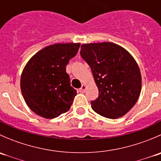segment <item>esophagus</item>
<instances>
[{"mask_svg":"<svg viewBox=\"0 0 161 161\" xmlns=\"http://www.w3.org/2000/svg\"><path fill=\"white\" fill-rule=\"evenodd\" d=\"M86 84H82V87H81V88L79 89V92H86Z\"/></svg>","mask_w":161,"mask_h":161,"instance_id":"1","label":"esophagus"}]
</instances>
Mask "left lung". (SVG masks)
Returning a JSON list of instances; mask_svg holds the SVG:
<instances>
[{"instance_id": "left-lung-1", "label": "left lung", "mask_w": 161, "mask_h": 161, "mask_svg": "<svg viewBox=\"0 0 161 161\" xmlns=\"http://www.w3.org/2000/svg\"><path fill=\"white\" fill-rule=\"evenodd\" d=\"M80 54L90 65L99 97L91 102L101 116L116 119L124 116L139 99L142 89L140 69L131 54L111 42L82 44Z\"/></svg>"}]
</instances>
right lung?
I'll return each mask as SVG.
<instances>
[{"label": "right lung", "instance_id": "obj_1", "mask_svg": "<svg viewBox=\"0 0 161 161\" xmlns=\"http://www.w3.org/2000/svg\"><path fill=\"white\" fill-rule=\"evenodd\" d=\"M80 43H55L39 50L21 75L20 87L29 108L44 118H54L70 109L77 92L70 86L66 65Z\"/></svg>", "mask_w": 161, "mask_h": 161}]
</instances>
